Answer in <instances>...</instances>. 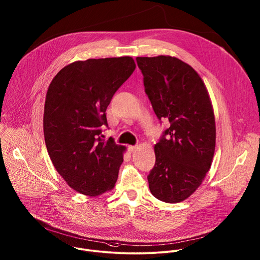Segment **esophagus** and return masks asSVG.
Segmentation results:
<instances>
[{"instance_id":"obj_1","label":"esophagus","mask_w":260,"mask_h":260,"mask_svg":"<svg viewBox=\"0 0 260 260\" xmlns=\"http://www.w3.org/2000/svg\"><path fill=\"white\" fill-rule=\"evenodd\" d=\"M127 149H128V151H129L131 153H134V152L138 149V147H137V146H128Z\"/></svg>"}]
</instances>
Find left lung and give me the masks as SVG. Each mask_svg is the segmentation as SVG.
Instances as JSON below:
<instances>
[{"mask_svg": "<svg viewBox=\"0 0 260 260\" xmlns=\"http://www.w3.org/2000/svg\"><path fill=\"white\" fill-rule=\"evenodd\" d=\"M136 59L154 112L170 122L154 148L149 187L162 202L180 203L199 188L212 165L216 123L211 99L200 75L181 59L170 55Z\"/></svg>", "mask_w": 260, "mask_h": 260, "instance_id": "left-lung-1", "label": "left lung"}]
</instances>
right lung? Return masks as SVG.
<instances>
[{
	"instance_id": "1",
	"label": "right lung",
	"mask_w": 260,
	"mask_h": 260,
	"mask_svg": "<svg viewBox=\"0 0 260 260\" xmlns=\"http://www.w3.org/2000/svg\"><path fill=\"white\" fill-rule=\"evenodd\" d=\"M131 56L74 61L52 79L45 97L43 133L50 160L70 187L97 197L111 190L124 146L102 140L106 108L131 77Z\"/></svg>"
}]
</instances>
